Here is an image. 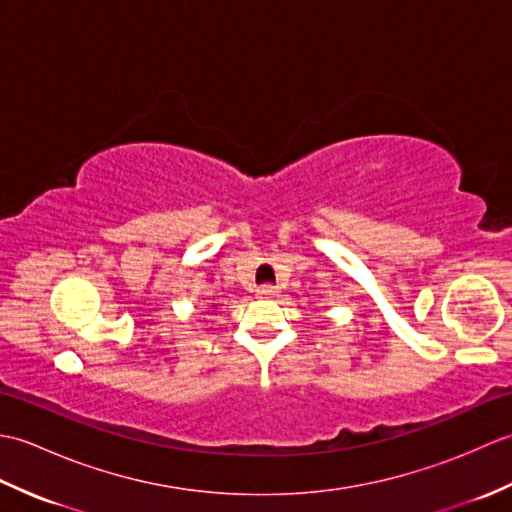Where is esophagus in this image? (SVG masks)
<instances>
[{
  "instance_id": "esophagus-1",
  "label": "esophagus",
  "mask_w": 512,
  "mask_h": 512,
  "mask_svg": "<svg viewBox=\"0 0 512 512\" xmlns=\"http://www.w3.org/2000/svg\"><path fill=\"white\" fill-rule=\"evenodd\" d=\"M277 292H279V288H277V286H270V284H264V286H259V288H257V295H259V297H264V299H268V297H277Z\"/></svg>"
}]
</instances>
